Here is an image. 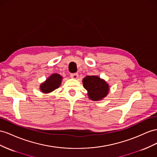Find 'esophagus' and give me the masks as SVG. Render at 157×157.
<instances>
[{"mask_svg":"<svg viewBox=\"0 0 157 157\" xmlns=\"http://www.w3.org/2000/svg\"><path fill=\"white\" fill-rule=\"evenodd\" d=\"M71 77L72 78H74V79H77L78 78V73H73V74H71Z\"/></svg>","mask_w":157,"mask_h":157,"instance_id":"34e87169","label":"esophagus"}]
</instances>
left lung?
<instances>
[{"instance_id":"8db88e82","label":"left lung","mask_w":157,"mask_h":157,"mask_svg":"<svg viewBox=\"0 0 157 157\" xmlns=\"http://www.w3.org/2000/svg\"><path fill=\"white\" fill-rule=\"evenodd\" d=\"M82 83L88 91V98L92 100H101L108 94L109 84L98 76H86L83 78Z\"/></svg>"}]
</instances>
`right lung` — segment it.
Here are the masks:
<instances>
[{
    "mask_svg": "<svg viewBox=\"0 0 157 157\" xmlns=\"http://www.w3.org/2000/svg\"><path fill=\"white\" fill-rule=\"evenodd\" d=\"M63 77L60 75L55 73L46 79L45 81L41 84L40 90L44 94H48L58 88L61 84Z\"/></svg>",
    "mask_w": 157,
    "mask_h": 157,
    "instance_id": "1",
    "label": "right lung"
}]
</instances>
